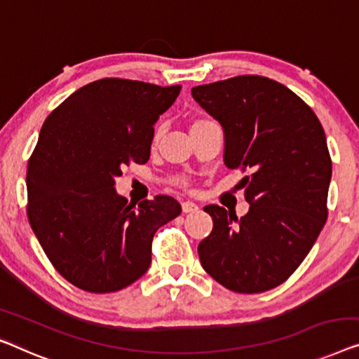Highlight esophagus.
<instances>
[{
  "label": "esophagus",
  "instance_id": "obj_1",
  "mask_svg": "<svg viewBox=\"0 0 359 359\" xmlns=\"http://www.w3.org/2000/svg\"><path fill=\"white\" fill-rule=\"evenodd\" d=\"M181 207H183L184 214H194V212L199 210V205L192 201H184L183 204H181Z\"/></svg>",
  "mask_w": 359,
  "mask_h": 359
}]
</instances>
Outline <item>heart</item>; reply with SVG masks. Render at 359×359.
Wrapping results in <instances>:
<instances>
[{
  "label": "heart",
  "mask_w": 359,
  "mask_h": 359,
  "mask_svg": "<svg viewBox=\"0 0 359 359\" xmlns=\"http://www.w3.org/2000/svg\"><path fill=\"white\" fill-rule=\"evenodd\" d=\"M201 121H209V119H204V118H202V119H196V121L192 123V124H196V123H201ZM180 183H181V184H184L186 181H184V180H180Z\"/></svg>",
  "instance_id": "b5f03b06"
}]
</instances>
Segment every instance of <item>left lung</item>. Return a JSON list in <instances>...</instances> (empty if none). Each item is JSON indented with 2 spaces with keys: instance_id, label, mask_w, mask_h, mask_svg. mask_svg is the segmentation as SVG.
Here are the masks:
<instances>
[{
  "instance_id": "obj_1",
  "label": "left lung",
  "mask_w": 359,
  "mask_h": 359,
  "mask_svg": "<svg viewBox=\"0 0 359 359\" xmlns=\"http://www.w3.org/2000/svg\"><path fill=\"white\" fill-rule=\"evenodd\" d=\"M220 123L223 162L243 171L248 214L207 205L214 228L199 243L202 267L236 293L283 283L304 261L327 220L332 160L314 111L280 82L238 76L191 89Z\"/></svg>"
}]
</instances>
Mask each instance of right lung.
<instances>
[{
    "mask_svg": "<svg viewBox=\"0 0 359 359\" xmlns=\"http://www.w3.org/2000/svg\"><path fill=\"white\" fill-rule=\"evenodd\" d=\"M180 86L100 79L71 93L41 126L27 167V217L53 267L90 293L126 288L147 272L152 238L181 214L170 196L129 204L121 168L147 163L154 126Z\"/></svg>",
    "mask_w": 359,
    "mask_h": 359,
    "instance_id": "right-lung-1",
    "label": "right lung"
}]
</instances>
